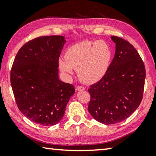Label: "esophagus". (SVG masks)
I'll use <instances>...</instances> for the list:
<instances>
[{"label": "esophagus", "instance_id": "esophagus-1", "mask_svg": "<svg viewBox=\"0 0 156 156\" xmlns=\"http://www.w3.org/2000/svg\"><path fill=\"white\" fill-rule=\"evenodd\" d=\"M84 89H85V88L83 86H78L76 87V90L77 91H83Z\"/></svg>", "mask_w": 156, "mask_h": 156}]
</instances>
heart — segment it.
Masks as SVG:
<instances>
[{"mask_svg":"<svg viewBox=\"0 0 156 156\" xmlns=\"http://www.w3.org/2000/svg\"><path fill=\"white\" fill-rule=\"evenodd\" d=\"M65 58H60L58 66L66 75H72L78 70L82 82L94 84L101 80L109 67L112 52L108 44L103 41H84L69 47Z\"/></svg>","mask_w":156,"mask_h":156,"instance_id":"heart-1","label":"heart"}]
</instances>
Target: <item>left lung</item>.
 Returning <instances> with one entry per match:
<instances>
[{
  "label": "left lung",
  "instance_id": "8db88e82",
  "mask_svg": "<svg viewBox=\"0 0 156 156\" xmlns=\"http://www.w3.org/2000/svg\"><path fill=\"white\" fill-rule=\"evenodd\" d=\"M115 52L106 74L90 86L88 111L105 125L125 120L142 101L146 71L138 52L128 41L111 36Z\"/></svg>",
  "mask_w": 156,
  "mask_h": 156
}]
</instances>
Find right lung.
Wrapping results in <instances>:
<instances>
[{"instance_id":"obj_1","label":"right lung","mask_w":156,"mask_h":156,"mask_svg":"<svg viewBox=\"0 0 156 156\" xmlns=\"http://www.w3.org/2000/svg\"><path fill=\"white\" fill-rule=\"evenodd\" d=\"M66 40L62 36H41L25 43L17 53L10 80L18 109L42 126L58 123L65 114L73 84L58 77V60Z\"/></svg>"}]
</instances>
